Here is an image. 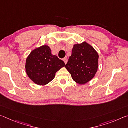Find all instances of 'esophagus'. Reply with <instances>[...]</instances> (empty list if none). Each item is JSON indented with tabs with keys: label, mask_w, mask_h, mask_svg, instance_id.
Here are the masks:
<instances>
[{
	"label": "esophagus",
	"mask_w": 128,
	"mask_h": 128,
	"mask_svg": "<svg viewBox=\"0 0 128 128\" xmlns=\"http://www.w3.org/2000/svg\"><path fill=\"white\" fill-rule=\"evenodd\" d=\"M63 60H64V64H66V63L68 62V59H67L66 58H63Z\"/></svg>",
	"instance_id": "1"
}]
</instances>
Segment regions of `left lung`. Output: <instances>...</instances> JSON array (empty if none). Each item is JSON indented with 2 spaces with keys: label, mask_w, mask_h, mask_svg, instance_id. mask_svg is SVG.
Listing matches in <instances>:
<instances>
[{
  "label": "left lung",
  "mask_w": 128,
  "mask_h": 128,
  "mask_svg": "<svg viewBox=\"0 0 128 128\" xmlns=\"http://www.w3.org/2000/svg\"><path fill=\"white\" fill-rule=\"evenodd\" d=\"M98 57V53L86 42L75 44L65 68L74 81L84 84L92 79L97 72Z\"/></svg>",
  "instance_id": "1"
}]
</instances>
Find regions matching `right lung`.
Returning a JSON list of instances; mask_svg holds the SVG:
<instances>
[{
	"label": "right lung",
	"instance_id": "obj_1",
	"mask_svg": "<svg viewBox=\"0 0 128 128\" xmlns=\"http://www.w3.org/2000/svg\"><path fill=\"white\" fill-rule=\"evenodd\" d=\"M64 65L62 60L52 54L49 46L44 45L31 52L26 58L25 69L34 83L44 86L51 82L56 73Z\"/></svg>",
	"mask_w": 128,
	"mask_h": 128
}]
</instances>
